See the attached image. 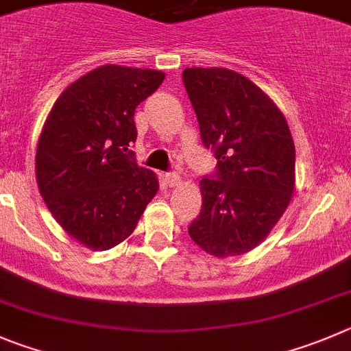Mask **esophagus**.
Segmentation results:
<instances>
[{
    "label": "esophagus",
    "instance_id": "1",
    "mask_svg": "<svg viewBox=\"0 0 351 351\" xmlns=\"http://www.w3.org/2000/svg\"><path fill=\"white\" fill-rule=\"evenodd\" d=\"M166 183H168L169 186H176L180 185V182H182V178H180L178 173H166Z\"/></svg>",
    "mask_w": 351,
    "mask_h": 351
}]
</instances>
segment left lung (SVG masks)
I'll return each instance as SVG.
<instances>
[{
    "mask_svg": "<svg viewBox=\"0 0 351 351\" xmlns=\"http://www.w3.org/2000/svg\"><path fill=\"white\" fill-rule=\"evenodd\" d=\"M183 84L216 171L201 180L192 241L216 258L254 250L289 206L294 142L284 114L247 77L223 67L185 69Z\"/></svg>",
    "mask_w": 351,
    "mask_h": 351,
    "instance_id": "1",
    "label": "left lung"
}]
</instances>
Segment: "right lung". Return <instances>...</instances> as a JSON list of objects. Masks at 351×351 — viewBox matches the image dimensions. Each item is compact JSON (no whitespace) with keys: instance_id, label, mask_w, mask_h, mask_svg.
Returning <instances> with one entry per match:
<instances>
[{"instance_id":"obj_1","label":"right lung","mask_w":351,"mask_h":351,"mask_svg":"<svg viewBox=\"0 0 351 351\" xmlns=\"http://www.w3.org/2000/svg\"><path fill=\"white\" fill-rule=\"evenodd\" d=\"M165 81L152 69L101 65L57 98L36 150L39 192L77 242L106 251L135 230L159 191L136 165L135 109Z\"/></svg>"}]
</instances>
